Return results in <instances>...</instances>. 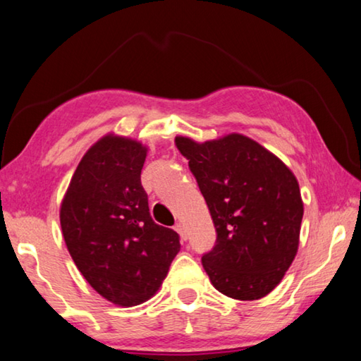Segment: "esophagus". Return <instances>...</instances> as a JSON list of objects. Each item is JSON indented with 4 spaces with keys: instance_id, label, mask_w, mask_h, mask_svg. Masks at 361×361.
<instances>
[{
    "instance_id": "esophagus-1",
    "label": "esophagus",
    "mask_w": 361,
    "mask_h": 361,
    "mask_svg": "<svg viewBox=\"0 0 361 361\" xmlns=\"http://www.w3.org/2000/svg\"><path fill=\"white\" fill-rule=\"evenodd\" d=\"M173 229H175L176 232H178L180 237H181V240H186V239H188V235H186V231H185V224H183V223H176Z\"/></svg>"
}]
</instances>
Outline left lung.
Here are the masks:
<instances>
[{"label":"left lung","instance_id":"obj_1","mask_svg":"<svg viewBox=\"0 0 361 361\" xmlns=\"http://www.w3.org/2000/svg\"><path fill=\"white\" fill-rule=\"evenodd\" d=\"M175 143L216 229V245L202 256L212 285L239 301L267 296L298 253L304 204L295 173L242 133L202 143L178 135Z\"/></svg>","mask_w":361,"mask_h":361}]
</instances>
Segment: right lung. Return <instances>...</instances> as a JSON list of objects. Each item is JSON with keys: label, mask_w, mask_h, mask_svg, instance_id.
<instances>
[{"label": "right lung", "mask_w": 361, "mask_h": 361, "mask_svg": "<svg viewBox=\"0 0 361 361\" xmlns=\"http://www.w3.org/2000/svg\"><path fill=\"white\" fill-rule=\"evenodd\" d=\"M148 146L106 133L78 164L60 204L66 248L106 301L132 307L161 288L180 252L178 234L149 215L142 169Z\"/></svg>", "instance_id": "obj_1"}]
</instances>
